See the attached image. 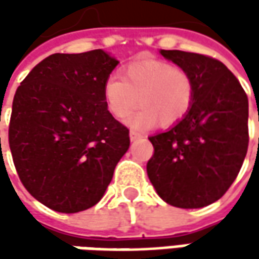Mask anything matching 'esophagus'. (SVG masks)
I'll list each match as a JSON object with an SVG mask.
<instances>
[{"instance_id":"obj_1","label":"esophagus","mask_w":259,"mask_h":259,"mask_svg":"<svg viewBox=\"0 0 259 259\" xmlns=\"http://www.w3.org/2000/svg\"><path fill=\"white\" fill-rule=\"evenodd\" d=\"M130 138H131V141H135V140H138V138H143V134L138 133V131H135V130H131V131H130Z\"/></svg>"}]
</instances>
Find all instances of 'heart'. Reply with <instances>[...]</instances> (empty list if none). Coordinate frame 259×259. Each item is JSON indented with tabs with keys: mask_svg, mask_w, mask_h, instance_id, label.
Returning <instances> with one entry per match:
<instances>
[{
	"mask_svg": "<svg viewBox=\"0 0 259 259\" xmlns=\"http://www.w3.org/2000/svg\"><path fill=\"white\" fill-rule=\"evenodd\" d=\"M106 108L115 118H128L130 125L143 128L158 121L160 126H171L183 119L194 99L192 76L180 66L145 56L122 69V80L111 76L104 83Z\"/></svg>",
	"mask_w": 259,
	"mask_h": 259,
	"instance_id": "obj_1",
	"label": "heart"
}]
</instances>
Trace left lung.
Returning <instances> with one entry per match:
<instances>
[{
    "instance_id": "obj_1",
    "label": "left lung",
    "mask_w": 259,
    "mask_h": 259,
    "mask_svg": "<svg viewBox=\"0 0 259 259\" xmlns=\"http://www.w3.org/2000/svg\"><path fill=\"white\" fill-rule=\"evenodd\" d=\"M160 53L192 76L194 99L180 122L148 138L154 154L147 174L168 204L203 207L226 193L242 167L249 143L248 96L234 73L210 56Z\"/></svg>"
}]
</instances>
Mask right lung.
Listing matches in <instances>:
<instances>
[{"label": "right lung", "mask_w": 259, "mask_h": 259, "mask_svg": "<svg viewBox=\"0 0 259 259\" xmlns=\"http://www.w3.org/2000/svg\"><path fill=\"white\" fill-rule=\"evenodd\" d=\"M118 60L104 50L46 57L18 86L8 143L27 192L62 213L98 203L130 147L104 83ZM1 144V138H0Z\"/></svg>", "instance_id": "add662e5"}]
</instances>
